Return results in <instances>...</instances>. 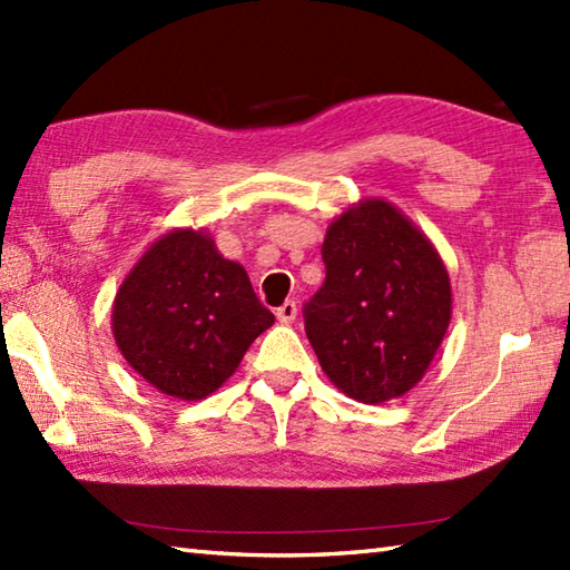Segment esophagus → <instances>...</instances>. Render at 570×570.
Returning a JSON list of instances; mask_svg holds the SVG:
<instances>
[{"mask_svg":"<svg viewBox=\"0 0 570 570\" xmlns=\"http://www.w3.org/2000/svg\"><path fill=\"white\" fill-rule=\"evenodd\" d=\"M296 312H298L296 302H292V298H288V302H284L282 306L276 308V320L282 322V324H288V322L296 320Z\"/></svg>","mask_w":570,"mask_h":570,"instance_id":"1","label":"esophagus"}]
</instances>
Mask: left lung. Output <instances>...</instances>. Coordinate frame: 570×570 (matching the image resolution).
<instances>
[{
  "label": "left lung",
  "mask_w": 570,
  "mask_h": 570,
  "mask_svg": "<svg viewBox=\"0 0 570 570\" xmlns=\"http://www.w3.org/2000/svg\"><path fill=\"white\" fill-rule=\"evenodd\" d=\"M326 278L304 304L322 370L346 397L377 404L422 380L448 332L440 254L387 200L354 206L326 230Z\"/></svg>",
  "instance_id": "obj_1"
}]
</instances>
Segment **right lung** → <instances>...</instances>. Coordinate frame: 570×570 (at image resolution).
Wrapping results in <instances>:
<instances>
[{"label": "right lung", "mask_w": 570, "mask_h": 570, "mask_svg": "<svg viewBox=\"0 0 570 570\" xmlns=\"http://www.w3.org/2000/svg\"><path fill=\"white\" fill-rule=\"evenodd\" d=\"M274 314L258 302L244 266L204 230H170L125 278L112 334L142 380L178 400L216 392Z\"/></svg>", "instance_id": "1"}]
</instances>
